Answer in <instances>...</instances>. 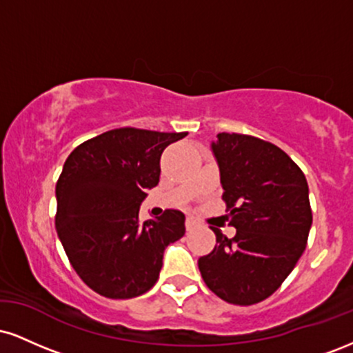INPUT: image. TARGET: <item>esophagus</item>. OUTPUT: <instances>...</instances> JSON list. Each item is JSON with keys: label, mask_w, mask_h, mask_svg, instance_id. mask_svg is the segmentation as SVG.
Instances as JSON below:
<instances>
[{"label": "esophagus", "mask_w": 353, "mask_h": 353, "mask_svg": "<svg viewBox=\"0 0 353 353\" xmlns=\"http://www.w3.org/2000/svg\"><path fill=\"white\" fill-rule=\"evenodd\" d=\"M196 225H197V222L194 221L192 217H189L188 221H185V229H188V230H194V229H196Z\"/></svg>", "instance_id": "34e87169"}]
</instances>
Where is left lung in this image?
<instances>
[{"mask_svg":"<svg viewBox=\"0 0 353 353\" xmlns=\"http://www.w3.org/2000/svg\"><path fill=\"white\" fill-rule=\"evenodd\" d=\"M212 152L221 171L229 224L216 247L199 259L205 285L222 301L252 305L270 297L294 270L309 239V185L281 148L259 137L219 132Z\"/></svg>","mask_w":353,"mask_h":353,"instance_id":"8db88e82","label":"left lung"}]
</instances>
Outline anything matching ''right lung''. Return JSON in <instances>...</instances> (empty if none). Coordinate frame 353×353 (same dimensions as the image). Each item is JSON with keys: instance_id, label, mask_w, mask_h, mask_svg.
<instances>
[{"instance_id": "add662e5", "label": "right lung", "mask_w": 353, "mask_h": 353, "mask_svg": "<svg viewBox=\"0 0 353 353\" xmlns=\"http://www.w3.org/2000/svg\"><path fill=\"white\" fill-rule=\"evenodd\" d=\"M188 132L119 128L68 156L56 182V232L72 269L108 299L143 295L157 282L165 247L184 236V214L168 209L139 221L156 188L161 154Z\"/></svg>"}]
</instances>
